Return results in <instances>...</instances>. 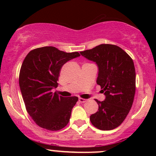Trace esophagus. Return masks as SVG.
Wrapping results in <instances>:
<instances>
[{
  "mask_svg": "<svg viewBox=\"0 0 156 156\" xmlns=\"http://www.w3.org/2000/svg\"><path fill=\"white\" fill-rule=\"evenodd\" d=\"M78 101H79V102L80 103H86V102L87 101V99H83V98H79V100H78Z\"/></svg>",
  "mask_w": 156,
  "mask_h": 156,
  "instance_id": "1",
  "label": "esophagus"
}]
</instances>
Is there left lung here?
<instances>
[{"instance_id":"left-lung-1","label":"left lung","mask_w":156,"mask_h":156,"mask_svg":"<svg viewBox=\"0 0 156 156\" xmlns=\"http://www.w3.org/2000/svg\"><path fill=\"white\" fill-rule=\"evenodd\" d=\"M80 54L95 62L98 67L97 83L105 99L95 100L98 111L90 116L98 129L110 130L119 126L129 113L136 92V71L133 59L121 48L102 44Z\"/></svg>"}]
</instances>
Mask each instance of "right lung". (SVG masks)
I'll use <instances>...</instances> for the list:
<instances>
[{
    "label": "right lung",
    "mask_w": 156,
    "mask_h": 156,
    "mask_svg": "<svg viewBox=\"0 0 156 156\" xmlns=\"http://www.w3.org/2000/svg\"><path fill=\"white\" fill-rule=\"evenodd\" d=\"M78 56V52L46 46L32 50L23 61L19 76L21 94L28 114L41 128L55 131L69 122L78 97L64 98L52 89L58 87L62 66Z\"/></svg>",
    "instance_id": "1"
}]
</instances>
